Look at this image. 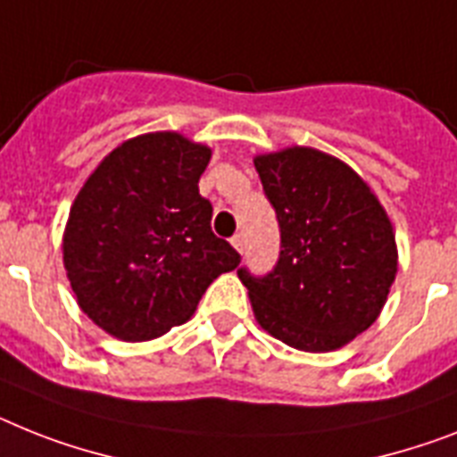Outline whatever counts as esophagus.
Instances as JSON below:
<instances>
[{
    "mask_svg": "<svg viewBox=\"0 0 457 457\" xmlns=\"http://www.w3.org/2000/svg\"><path fill=\"white\" fill-rule=\"evenodd\" d=\"M231 245L236 247L237 252H243L245 250V236H243V233H236V236L231 237Z\"/></svg>",
    "mask_w": 457,
    "mask_h": 457,
    "instance_id": "34e87169",
    "label": "esophagus"
}]
</instances>
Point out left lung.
I'll return each instance as SVG.
<instances>
[{
    "mask_svg": "<svg viewBox=\"0 0 457 457\" xmlns=\"http://www.w3.org/2000/svg\"><path fill=\"white\" fill-rule=\"evenodd\" d=\"M280 226V254L263 275L237 269L263 329L305 353L369 329L397 273L386 210L338 158L294 146L254 161Z\"/></svg>",
    "mask_w": 457,
    "mask_h": 457,
    "instance_id": "left-lung-1",
    "label": "left lung"
}]
</instances>
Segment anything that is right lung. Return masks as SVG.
Returning a JSON list of instances; mask_svg holds the SVG:
<instances>
[{"instance_id": "add662e5", "label": "right lung", "mask_w": 457, "mask_h": 457, "mask_svg": "<svg viewBox=\"0 0 457 457\" xmlns=\"http://www.w3.org/2000/svg\"><path fill=\"white\" fill-rule=\"evenodd\" d=\"M210 149L177 133L128 139L109 154L71 205L65 269L81 311L123 341L163 337L240 254L212 233L198 194Z\"/></svg>"}]
</instances>
